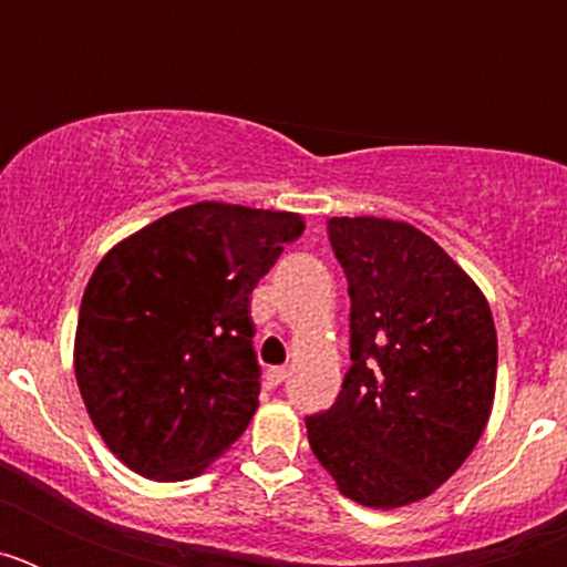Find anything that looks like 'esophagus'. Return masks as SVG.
<instances>
[{
  "label": "esophagus",
  "mask_w": 567,
  "mask_h": 567,
  "mask_svg": "<svg viewBox=\"0 0 567 567\" xmlns=\"http://www.w3.org/2000/svg\"><path fill=\"white\" fill-rule=\"evenodd\" d=\"M287 378H289V369H287V365H275V369H269V372H267L269 385H280Z\"/></svg>",
  "instance_id": "obj_1"
}]
</instances>
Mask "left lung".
I'll use <instances>...</instances> for the list:
<instances>
[{
    "mask_svg": "<svg viewBox=\"0 0 567 567\" xmlns=\"http://www.w3.org/2000/svg\"><path fill=\"white\" fill-rule=\"evenodd\" d=\"M349 280L352 365L309 414L315 457L354 503L398 508L452 477L488 423L497 329L477 284L429 235L389 218H329Z\"/></svg>",
    "mask_w": 567,
    "mask_h": 567,
    "instance_id": "8db88e82",
    "label": "left lung"
}]
</instances>
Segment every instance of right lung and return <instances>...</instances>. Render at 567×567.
Returning <instances> with one entry per match:
<instances>
[{
    "label": "right lung",
    "instance_id": "right-lung-1",
    "mask_svg": "<svg viewBox=\"0 0 567 567\" xmlns=\"http://www.w3.org/2000/svg\"><path fill=\"white\" fill-rule=\"evenodd\" d=\"M300 235L295 213L204 202L104 255L79 309L76 380L127 468L189 480L247 432L260 394L249 295Z\"/></svg>",
    "mask_w": 567,
    "mask_h": 567
}]
</instances>
